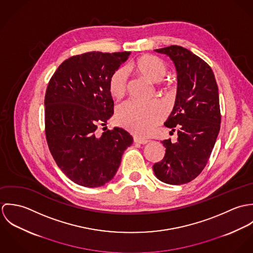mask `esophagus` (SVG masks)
<instances>
[{
    "instance_id": "34e87169",
    "label": "esophagus",
    "mask_w": 253,
    "mask_h": 253,
    "mask_svg": "<svg viewBox=\"0 0 253 253\" xmlns=\"http://www.w3.org/2000/svg\"><path fill=\"white\" fill-rule=\"evenodd\" d=\"M133 141L135 142V143H139V144H147L148 142H149V140H147V139H144V138H139V137H134L133 138Z\"/></svg>"
}]
</instances>
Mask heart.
<instances>
[{
	"label": "heart",
	"instance_id": "obj_1",
	"mask_svg": "<svg viewBox=\"0 0 253 253\" xmlns=\"http://www.w3.org/2000/svg\"><path fill=\"white\" fill-rule=\"evenodd\" d=\"M127 68L130 71H136L153 83L162 82L169 72L167 63L154 55H143L129 64ZM127 84L126 69H117L109 79L110 95L116 100L122 99L126 94ZM166 114L165 105L159 100L150 103L129 101L117 108L116 122L119 126L138 136H147L165 119Z\"/></svg>",
	"mask_w": 253,
	"mask_h": 253
}]
</instances>
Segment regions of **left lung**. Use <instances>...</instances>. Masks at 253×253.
Segmentation results:
<instances>
[{
	"instance_id": "1",
	"label": "left lung",
	"mask_w": 253,
	"mask_h": 253,
	"mask_svg": "<svg viewBox=\"0 0 253 253\" xmlns=\"http://www.w3.org/2000/svg\"><path fill=\"white\" fill-rule=\"evenodd\" d=\"M168 55L177 72V92L165 126L177 129V141L166 139L164 159L153 166L157 178L170 185L195 179L205 169L220 130L216 80L210 65L179 45L155 49Z\"/></svg>"
}]
</instances>
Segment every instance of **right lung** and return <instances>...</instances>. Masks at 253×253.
I'll use <instances>...</instances> for the list:
<instances>
[{
  "label": "right lung",
  "mask_w": 253,
  "mask_h": 253,
  "mask_svg": "<svg viewBox=\"0 0 253 253\" xmlns=\"http://www.w3.org/2000/svg\"><path fill=\"white\" fill-rule=\"evenodd\" d=\"M130 52L91 51L66 59L51 77L44 96L45 136L63 173L89 188L115 176L132 136L121 127L97 135L114 112L108 82Z\"/></svg>",
  "instance_id": "obj_1"
}]
</instances>
